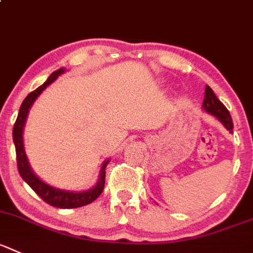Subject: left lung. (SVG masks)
Listing matches in <instances>:
<instances>
[{
    "mask_svg": "<svg viewBox=\"0 0 253 253\" xmlns=\"http://www.w3.org/2000/svg\"><path fill=\"white\" fill-rule=\"evenodd\" d=\"M203 108L208 113L215 115V117L222 123L223 126H225L230 133H232L233 123L232 119H231L230 112H228L227 108L217 99V97L215 95L213 90L209 85H206L205 89V98H204Z\"/></svg>",
    "mask_w": 253,
    "mask_h": 253,
    "instance_id": "left-lung-1",
    "label": "left lung"
}]
</instances>
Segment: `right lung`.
<instances>
[{"label":"right lung","mask_w":253,"mask_h":253,"mask_svg":"<svg viewBox=\"0 0 253 253\" xmlns=\"http://www.w3.org/2000/svg\"><path fill=\"white\" fill-rule=\"evenodd\" d=\"M64 71H66V69L61 68L58 69V71L53 72L42 85L38 86L36 90L31 92L30 94L26 97V99L23 100L22 105H21L20 108V112H18V117H17L16 123H14L13 125V133H12V135H13V143L14 148H16L17 168H18V172H20L21 177L32 187L33 191H35L43 201L49 204L50 206L61 209H76L93 203V201L102 194L105 184V167L108 165L109 160L103 163V167L99 172V179H98L94 187L86 190V191L72 192L66 191V190L56 189V187H53L50 186V185L43 182L42 180L32 171V169H31L30 164H28L27 156H26L25 153V146H23V126H25L26 120H27L30 108L32 107V104L35 103V100L37 99L38 95H40L50 83H53V82L56 81L62 73H64Z\"/></svg>","instance_id":"right-lung-1"}]
</instances>
